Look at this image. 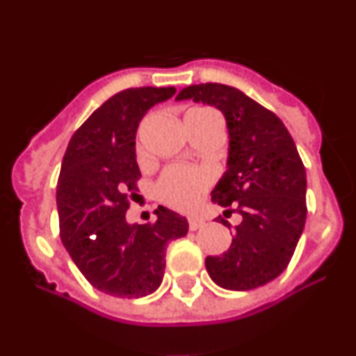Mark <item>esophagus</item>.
<instances>
[{"label": "esophagus", "instance_id": "obj_1", "mask_svg": "<svg viewBox=\"0 0 356 356\" xmlns=\"http://www.w3.org/2000/svg\"><path fill=\"white\" fill-rule=\"evenodd\" d=\"M205 225V221H203V219H201V217H197V216H188V228L193 229H197V228H201V226Z\"/></svg>", "mask_w": 356, "mask_h": 356}]
</instances>
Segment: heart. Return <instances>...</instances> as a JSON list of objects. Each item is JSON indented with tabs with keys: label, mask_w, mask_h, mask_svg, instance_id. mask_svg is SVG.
Listing matches in <instances>:
<instances>
[{
	"label": "heart",
	"mask_w": 356,
	"mask_h": 356,
	"mask_svg": "<svg viewBox=\"0 0 356 356\" xmlns=\"http://www.w3.org/2000/svg\"><path fill=\"white\" fill-rule=\"evenodd\" d=\"M210 181H212V176L207 169L194 168V165H172L160 176L156 184V194L165 205L178 210H188L200 201L201 194L205 193Z\"/></svg>",
	"instance_id": "obj_1"
}]
</instances>
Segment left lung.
<instances>
[{
    "label": "left lung",
    "mask_w": 356,
    "mask_h": 356,
    "mask_svg": "<svg viewBox=\"0 0 356 356\" xmlns=\"http://www.w3.org/2000/svg\"><path fill=\"white\" fill-rule=\"evenodd\" d=\"M181 99L216 106L225 115L226 171L212 201L229 209L225 216H241L229 250L207 257V271L228 291L262 287L285 271L307 221V172L294 140L273 112L229 85H188L176 96Z\"/></svg>",
    "instance_id": "obj_1"
}]
</instances>
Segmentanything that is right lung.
<instances>
[{"instance_id": "add662e5", "label": "right lung", "mask_w": 356, "mask_h": 356, "mask_svg": "<svg viewBox=\"0 0 356 356\" xmlns=\"http://www.w3.org/2000/svg\"><path fill=\"white\" fill-rule=\"evenodd\" d=\"M175 87H139L108 97L74 131L56 185L60 238L81 275L97 291L143 298L160 287L165 248L187 235L188 222L165 207L153 225L127 221L128 194L140 171L135 134L147 110Z\"/></svg>"}]
</instances>
